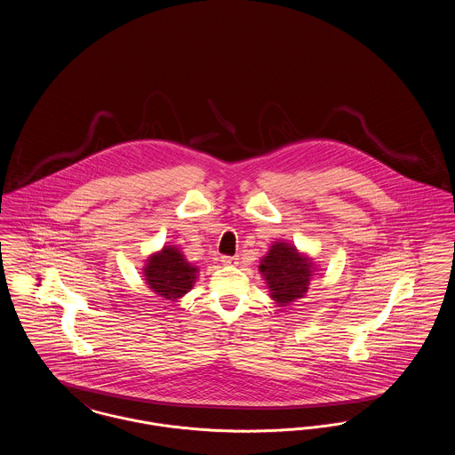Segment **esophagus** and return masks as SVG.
Listing matches in <instances>:
<instances>
[{
	"label": "esophagus",
	"instance_id": "34e87169",
	"mask_svg": "<svg viewBox=\"0 0 455 455\" xmlns=\"http://www.w3.org/2000/svg\"><path fill=\"white\" fill-rule=\"evenodd\" d=\"M220 260H221L223 264H235V262H237V258H235V256H221Z\"/></svg>",
	"mask_w": 455,
	"mask_h": 455
}]
</instances>
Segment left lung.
I'll list each match as a JSON object with an SVG mask.
<instances>
[{
  "label": "left lung",
  "mask_w": 455,
  "mask_h": 455,
  "mask_svg": "<svg viewBox=\"0 0 455 455\" xmlns=\"http://www.w3.org/2000/svg\"><path fill=\"white\" fill-rule=\"evenodd\" d=\"M259 271L271 291V299L280 305H288L307 293L314 264L297 247L276 242L260 259Z\"/></svg>",
  "instance_id": "8db88e82"
}]
</instances>
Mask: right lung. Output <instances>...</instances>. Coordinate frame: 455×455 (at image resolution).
Segmentation results:
<instances>
[{
	"label": "right lung",
	"instance_id": "right-lung-1",
	"mask_svg": "<svg viewBox=\"0 0 455 455\" xmlns=\"http://www.w3.org/2000/svg\"><path fill=\"white\" fill-rule=\"evenodd\" d=\"M143 273L153 291L167 300L184 297L197 278V267L191 266L184 254L172 245H165L160 252L153 254L147 260Z\"/></svg>",
	"mask_w": 455,
	"mask_h": 455
}]
</instances>
